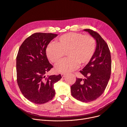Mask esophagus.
<instances>
[{
    "instance_id": "1",
    "label": "esophagus",
    "mask_w": 127,
    "mask_h": 127,
    "mask_svg": "<svg viewBox=\"0 0 127 127\" xmlns=\"http://www.w3.org/2000/svg\"><path fill=\"white\" fill-rule=\"evenodd\" d=\"M61 75H62V77L63 78V77H64L65 76V73H62L61 74Z\"/></svg>"
}]
</instances>
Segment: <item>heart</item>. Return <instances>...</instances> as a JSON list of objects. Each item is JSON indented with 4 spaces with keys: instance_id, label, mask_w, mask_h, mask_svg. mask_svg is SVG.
<instances>
[{
    "instance_id": "b5f03b06",
    "label": "heart",
    "mask_w": 127,
    "mask_h": 127,
    "mask_svg": "<svg viewBox=\"0 0 127 127\" xmlns=\"http://www.w3.org/2000/svg\"><path fill=\"white\" fill-rule=\"evenodd\" d=\"M96 49V41L90 35L81 33H69L61 36L56 43H50L46 49L49 60L57 63L64 57L65 52L69 57L55 65L58 72H72L79 64H87L92 58Z\"/></svg>"
}]
</instances>
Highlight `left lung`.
<instances>
[{"instance_id":"8db88e82","label":"left lung","mask_w":127,"mask_h":127,"mask_svg":"<svg viewBox=\"0 0 127 127\" xmlns=\"http://www.w3.org/2000/svg\"><path fill=\"white\" fill-rule=\"evenodd\" d=\"M84 31L96 40V49L90 62L80 71L85 78H76L71 92L78 100L88 102L98 98L105 91L111 75V58L108 44L98 33L90 29Z\"/></svg>"}]
</instances>
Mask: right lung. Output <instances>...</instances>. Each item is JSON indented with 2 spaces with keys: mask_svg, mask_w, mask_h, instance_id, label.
Wrapping results in <instances>:
<instances>
[{
  "mask_svg": "<svg viewBox=\"0 0 127 127\" xmlns=\"http://www.w3.org/2000/svg\"><path fill=\"white\" fill-rule=\"evenodd\" d=\"M57 35L34 33L19 49L16 57L17 84L25 97L36 104L46 103L53 98L55 95L54 84L62 78L61 74L46 76L53 68L47 58L46 49Z\"/></svg>",
  "mask_w": 127,
  "mask_h": 127,
  "instance_id": "1",
  "label": "right lung"
}]
</instances>
